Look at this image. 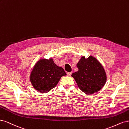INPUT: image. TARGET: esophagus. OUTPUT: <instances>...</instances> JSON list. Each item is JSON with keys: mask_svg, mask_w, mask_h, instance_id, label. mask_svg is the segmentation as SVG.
<instances>
[{"mask_svg": "<svg viewBox=\"0 0 129 129\" xmlns=\"http://www.w3.org/2000/svg\"><path fill=\"white\" fill-rule=\"evenodd\" d=\"M72 73V72H67V75H68V76H71Z\"/></svg>", "mask_w": 129, "mask_h": 129, "instance_id": "34e87169", "label": "esophagus"}]
</instances>
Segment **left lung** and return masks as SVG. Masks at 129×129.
<instances>
[{
  "label": "left lung",
  "instance_id": "8db88e82",
  "mask_svg": "<svg viewBox=\"0 0 129 129\" xmlns=\"http://www.w3.org/2000/svg\"><path fill=\"white\" fill-rule=\"evenodd\" d=\"M78 71L71 76L83 92L92 94L100 90L105 86L107 75L102 64L92 56L87 58L81 57L77 64Z\"/></svg>",
  "mask_w": 129,
  "mask_h": 129
}]
</instances>
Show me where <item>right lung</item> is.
<instances>
[{
	"label": "right lung",
	"mask_w": 129,
	"mask_h": 129,
	"mask_svg": "<svg viewBox=\"0 0 129 129\" xmlns=\"http://www.w3.org/2000/svg\"><path fill=\"white\" fill-rule=\"evenodd\" d=\"M64 69L57 66L51 58L37 62L30 75V81L36 90L47 93L57 85L61 77L66 76Z\"/></svg>",
	"instance_id": "1"
}]
</instances>
